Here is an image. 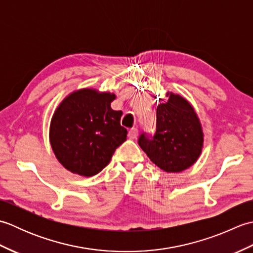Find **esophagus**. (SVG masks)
<instances>
[{
	"label": "esophagus",
	"instance_id": "34e87169",
	"mask_svg": "<svg viewBox=\"0 0 253 253\" xmlns=\"http://www.w3.org/2000/svg\"><path fill=\"white\" fill-rule=\"evenodd\" d=\"M128 137H129L130 139H136L138 137L137 128H131V129H129V131H128Z\"/></svg>",
	"mask_w": 253,
	"mask_h": 253
}]
</instances>
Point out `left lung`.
Here are the masks:
<instances>
[{"label": "left lung", "mask_w": 253, "mask_h": 253, "mask_svg": "<svg viewBox=\"0 0 253 253\" xmlns=\"http://www.w3.org/2000/svg\"><path fill=\"white\" fill-rule=\"evenodd\" d=\"M166 96H169L168 102L158 105L154 135L141 133L138 143L161 169L179 173L195 164L200 157L203 131L189 102L173 92H168Z\"/></svg>", "instance_id": "obj_1"}]
</instances>
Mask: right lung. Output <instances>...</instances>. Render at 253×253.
Here are the masks:
<instances>
[{
  "mask_svg": "<svg viewBox=\"0 0 253 253\" xmlns=\"http://www.w3.org/2000/svg\"><path fill=\"white\" fill-rule=\"evenodd\" d=\"M115 94L95 89L74 91L57 106L51 120L50 142L64 168L90 177L110 163L116 148L126 140L122 111L112 110Z\"/></svg>",
  "mask_w": 253,
  "mask_h": 253,
  "instance_id": "1",
  "label": "right lung"
}]
</instances>
